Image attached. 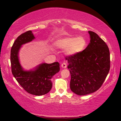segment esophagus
<instances>
[{
	"mask_svg": "<svg viewBox=\"0 0 121 121\" xmlns=\"http://www.w3.org/2000/svg\"><path fill=\"white\" fill-rule=\"evenodd\" d=\"M66 66H67V65H66V64L65 63H62V64H61V67H62V68H64V69L66 68Z\"/></svg>",
	"mask_w": 121,
	"mask_h": 121,
	"instance_id": "1",
	"label": "esophagus"
}]
</instances>
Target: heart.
Masks as SVG:
<instances>
[{
  "label": "heart",
  "mask_w": 121,
  "mask_h": 121,
  "mask_svg": "<svg viewBox=\"0 0 121 121\" xmlns=\"http://www.w3.org/2000/svg\"><path fill=\"white\" fill-rule=\"evenodd\" d=\"M53 45L57 48L65 50V55L71 57L83 51L87 46V41L83 36L60 38L54 41Z\"/></svg>",
  "instance_id": "b5f03b06"
}]
</instances>
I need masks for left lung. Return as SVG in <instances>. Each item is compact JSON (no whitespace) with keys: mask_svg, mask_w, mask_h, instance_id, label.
Wrapping results in <instances>:
<instances>
[{"mask_svg":"<svg viewBox=\"0 0 121 121\" xmlns=\"http://www.w3.org/2000/svg\"><path fill=\"white\" fill-rule=\"evenodd\" d=\"M90 42L81 53L66 58L71 75V91L79 95L97 91L110 70L109 49L98 34L89 31Z\"/></svg>","mask_w":121,"mask_h":121,"instance_id":"8db88e82","label":"left lung"}]
</instances>
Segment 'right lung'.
<instances>
[{"mask_svg": "<svg viewBox=\"0 0 121 121\" xmlns=\"http://www.w3.org/2000/svg\"><path fill=\"white\" fill-rule=\"evenodd\" d=\"M35 39L31 30L23 33L17 38L11 50L12 73L16 80L28 93L35 95H43L50 92L52 87L51 79L60 70L58 62L38 65L32 69H23L19 59V53L23 45Z\"/></svg>", "mask_w": 121, "mask_h": 121, "instance_id": "obj_1", "label": "right lung"}]
</instances>
